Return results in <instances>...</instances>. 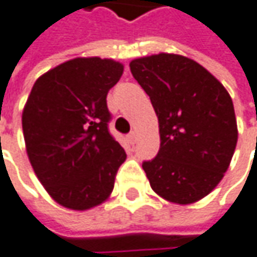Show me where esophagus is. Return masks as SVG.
<instances>
[{
	"mask_svg": "<svg viewBox=\"0 0 257 257\" xmlns=\"http://www.w3.org/2000/svg\"><path fill=\"white\" fill-rule=\"evenodd\" d=\"M128 141H129V144H135L137 142V132L135 131H132V132H129V135H128Z\"/></svg>",
	"mask_w": 257,
	"mask_h": 257,
	"instance_id": "1",
	"label": "esophagus"
}]
</instances>
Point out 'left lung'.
Segmentation results:
<instances>
[{
  "instance_id": "1",
  "label": "left lung",
  "mask_w": 257,
  "mask_h": 257,
  "mask_svg": "<svg viewBox=\"0 0 257 257\" xmlns=\"http://www.w3.org/2000/svg\"><path fill=\"white\" fill-rule=\"evenodd\" d=\"M131 72L150 96L161 145L142 162L152 190L177 204L201 200L221 181L237 144L231 97L198 63L161 53L132 60Z\"/></svg>"
}]
</instances>
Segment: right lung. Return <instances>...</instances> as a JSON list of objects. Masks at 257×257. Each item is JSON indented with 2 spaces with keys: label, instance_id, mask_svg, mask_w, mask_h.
<instances>
[{
  "label": "right lung",
  "instance_id": "1",
  "mask_svg": "<svg viewBox=\"0 0 257 257\" xmlns=\"http://www.w3.org/2000/svg\"><path fill=\"white\" fill-rule=\"evenodd\" d=\"M122 73L120 63L79 57L43 74L31 89L23 112L28 158L63 207L92 208L113 190L126 154L109 132L106 96Z\"/></svg>",
  "mask_w": 257,
  "mask_h": 257
}]
</instances>
